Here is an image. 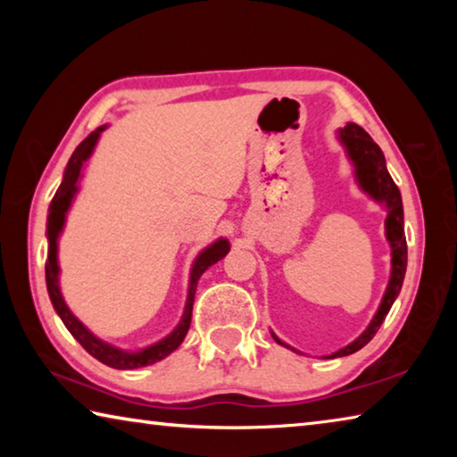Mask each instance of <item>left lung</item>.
<instances>
[{
	"label": "left lung",
	"instance_id": "obj_1",
	"mask_svg": "<svg viewBox=\"0 0 457 457\" xmlns=\"http://www.w3.org/2000/svg\"><path fill=\"white\" fill-rule=\"evenodd\" d=\"M338 138H340V143L345 145L346 153H349V159L354 165V175H357V181L362 187V191L369 193L373 199L381 201V204H385V207H386L385 234L391 244V280L385 290L381 306H378V311L373 316V320H370L367 330L362 332L357 340H353L351 345H346L345 349L332 353L328 359L346 357V354L357 353L377 335V330L381 328L385 316L389 314L393 303H395V298L399 296L401 286H403L405 270H407L403 204H401L399 187L395 185V181L391 179L389 171H386L383 151L378 149V145L369 137L367 130L361 129L359 125H354V122H349L345 129H340ZM276 340L280 345H284L280 338H276ZM284 346H288V345H284Z\"/></svg>",
	"mask_w": 457,
	"mask_h": 457
}]
</instances>
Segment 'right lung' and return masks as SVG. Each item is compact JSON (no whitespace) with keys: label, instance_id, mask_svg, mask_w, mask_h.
<instances>
[{"label":"right lung","instance_id":"right-lung-1","mask_svg":"<svg viewBox=\"0 0 457 457\" xmlns=\"http://www.w3.org/2000/svg\"><path fill=\"white\" fill-rule=\"evenodd\" d=\"M104 129L106 127H98L96 130H92V133L84 138L79 146H76V151L72 153V157L66 165L64 179H62L56 195H54L52 204H50L48 231H46V236H48L46 286H48V294H50V300L54 304V311L58 312L62 322H64L66 328L71 330V335L79 340V343L92 354V357L112 369H138V367L153 365V362L165 359L167 354H171L177 346L183 343V338H185V335H187L189 324H191V312H193V300H195L197 280L207 268L213 266L215 262H220L223 256H226V253L229 252V242L228 239L220 237L218 242H213L210 247H205V250L197 256V260L193 262L187 304H185V312L181 316V322L177 324V328L171 332V335L165 337L163 340H159V343L146 346V349H143V351H137V353L120 351V349H117V346L108 345V343H104V340H100L92 335V332L71 312V308L66 306L64 298H62L60 284H58V272H60V268H58V236H60L62 228H64L66 212L72 204L74 193L79 191V179H80L82 167L88 161L92 151H95L98 137Z\"/></svg>","mask_w":457,"mask_h":457}]
</instances>
